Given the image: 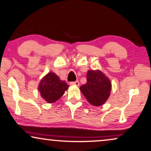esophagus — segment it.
<instances>
[{
    "label": "esophagus",
    "mask_w": 151,
    "mask_h": 151,
    "mask_svg": "<svg viewBox=\"0 0 151 151\" xmlns=\"http://www.w3.org/2000/svg\"><path fill=\"white\" fill-rule=\"evenodd\" d=\"M70 84L71 85V86H73V85H74V86H79V82L78 81H71L70 83Z\"/></svg>",
    "instance_id": "esophagus-1"
}]
</instances>
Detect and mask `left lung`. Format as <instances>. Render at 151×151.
Here are the masks:
<instances>
[{
    "label": "left lung",
    "instance_id": "obj_1",
    "mask_svg": "<svg viewBox=\"0 0 151 151\" xmlns=\"http://www.w3.org/2000/svg\"><path fill=\"white\" fill-rule=\"evenodd\" d=\"M86 77V83L80 87L81 93L92 105H102L110 95L111 89L110 80L98 70H88Z\"/></svg>",
    "mask_w": 151,
    "mask_h": 151
}]
</instances>
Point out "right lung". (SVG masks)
<instances>
[{"instance_id": "1", "label": "right lung", "mask_w": 151, "mask_h": 151, "mask_svg": "<svg viewBox=\"0 0 151 151\" xmlns=\"http://www.w3.org/2000/svg\"><path fill=\"white\" fill-rule=\"evenodd\" d=\"M68 87L65 82L61 81L56 74L49 72L41 79L38 90L46 102L53 103L61 98Z\"/></svg>"}]
</instances>
